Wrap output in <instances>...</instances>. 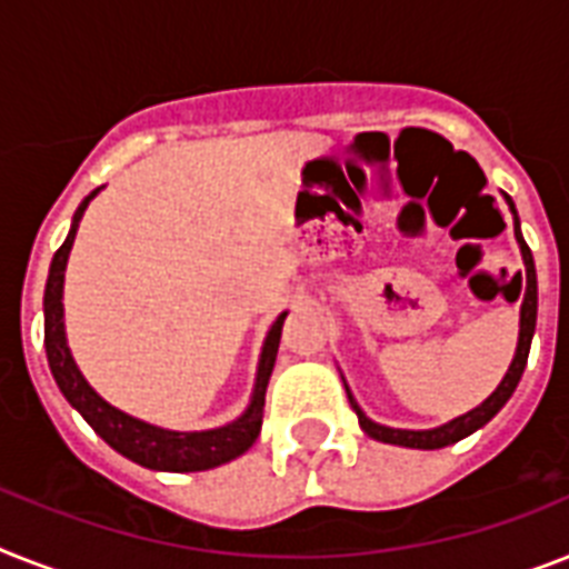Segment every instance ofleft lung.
Masks as SVG:
<instances>
[{"instance_id": "8db88e82", "label": "left lung", "mask_w": 569, "mask_h": 569, "mask_svg": "<svg viewBox=\"0 0 569 569\" xmlns=\"http://www.w3.org/2000/svg\"><path fill=\"white\" fill-rule=\"evenodd\" d=\"M506 203H509L511 214H515V238L520 243V256H523V267H527V290H523V305H520V335H518V351H515V360H511L509 372L506 378L500 380V387L480 403V407H473L471 412H465L459 419L448 421L442 427H433V430H398V427H383L378 421H372L366 416L363 410L358 407L355 396L349 392V403L351 410L358 412V421L363 427L366 436H372L378 442L387 445H401V448H419V450H436L445 448V445H453L465 436H471L473 430H480L482 425L495 419L497 412L503 410V403L509 401L511 392L518 389L520 375L527 369V358H529V346H532V335H535V319H538V281H535V261H532V250L523 241V234H520V220L518 211H515V203H511V197H506ZM523 279V276H520Z\"/></svg>"}]
</instances>
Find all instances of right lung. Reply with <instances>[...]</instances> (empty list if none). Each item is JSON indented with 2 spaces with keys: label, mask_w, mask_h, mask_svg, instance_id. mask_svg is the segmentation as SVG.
<instances>
[{
  "label": "right lung",
  "mask_w": 569,
  "mask_h": 569,
  "mask_svg": "<svg viewBox=\"0 0 569 569\" xmlns=\"http://www.w3.org/2000/svg\"><path fill=\"white\" fill-rule=\"evenodd\" d=\"M98 194V189L89 197H83V203L78 206L72 218V229L66 234V241L60 243V250L54 252L49 267V281H46V296H42V313H46V358H49V369L58 380L60 392L74 410L81 412L92 430H96L112 450H119L121 457L130 462L150 468V471H209L218 465L229 462V459L241 457L243 450H250L252 442L261 433V419H264V392L273 375L276 355H279L281 340V322L288 317V311L279 313L273 328L267 331L264 349H261V360H258L256 387H252L250 407L238 416L234 421L214 430H194V433H180V430H166V427L148 425L142 419H133L127 412L116 410L112 403L98 396L96 389L89 387L87 378L81 375L78 363H74L72 351L66 346V328H63V273L66 261H69V250L74 243V232L81 223L83 211H87L89 200Z\"/></svg>",
  "instance_id": "obj_1"
}]
</instances>
